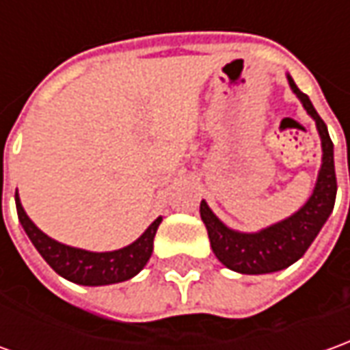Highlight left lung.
Returning <instances> with one entry per match:
<instances>
[{
  "instance_id": "obj_1",
  "label": "left lung",
  "mask_w": 350,
  "mask_h": 350,
  "mask_svg": "<svg viewBox=\"0 0 350 350\" xmlns=\"http://www.w3.org/2000/svg\"><path fill=\"white\" fill-rule=\"evenodd\" d=\"M287 82L297 99L303 103L306 115L316 122V130L322 142V165L318 170L314 189L306 203L297 213L284 220L270 224L258 232H237L226 226L211 211L206 201H201L199 213L211 239L216 258L230 270L239 274H272L297 262L312 245L316 235L329 218L335 205L337 180H335L334 144L327 134V126L316 113L308 95L303 94L293 78L287 75Z\"/></svg>"
}]
</instances>
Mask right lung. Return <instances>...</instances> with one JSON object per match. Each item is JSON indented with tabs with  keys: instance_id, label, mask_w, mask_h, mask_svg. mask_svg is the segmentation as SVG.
Segmentation results:
<instances>
[{
	"instance_id": "obj_1",
	"label": "right lung",
	"mask_w": 350,
	"mask_h": 350,
	"mask_svg": "<svg viewBox=\"0 0 350 350\" xmlns=\"http://www.w3.org/2000/svg\"><path fill=\"white\" fill-rule=\"evenodd\" d=\"M15 203L16 215L25 228L28 239L38 249V253L44 256L45 262L68 282L78 285H90V287L120 284V282H126V280L139 274L144 270V266L147 265V260L151 258L157 228L163 222V218L159 216L144 234L130 245L116 249V251L97 253V251H88V249H78V247L61 243L44 234L30 220V216L26 215L18 191L15 193Z\"/></svg>"
}]
</instances>
